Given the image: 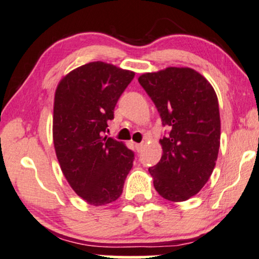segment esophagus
<instances>
[{"label": "esophagus", "instance_id": "34e87169", "mask_svg": "<svg viewBox=\"0 0 259 259\" xmlns=\"http://www.w3.org/2000/svg\"><path fill=\"white\" fill-rule=\"evenodd\" d=\"M143 147H145V145H143V143H135V148H136V150L137 152H142V149H143Z\"/></svg>", "mask_w": 259, "mask_h": 259}]
</instances>
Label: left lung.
<instances>
[{
	"label": "left lung",
	"mask_w": 259,
	"mask_h": 259,
	"mask_svg": "<svg viewBox=\"0 0 259 259\" xmlns=\"http://www.w3.org/2000/svg\"><path fill=\"white\" fill-rule=\"evenodd\" d=\"M139 82L169 129L160 139L161 159L148 169L154 188L168 201H186L204 186L217 163L221 130L217 93L190 68L143 74Z\"/></svg>",
	"instance_id": "left-lung-1"
}]
</instances>
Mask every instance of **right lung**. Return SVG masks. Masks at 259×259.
<instances>
[{"mask_svg": "<svg viewBox=\"0 0 259 259\" xmlns=\"http://www.w3.org/2000/svg\"><path fill=\"white\" fill-rule=\"evenodd\" d=\"M135 73L104 62H91L62 78L55 94L54 145L71 188L93 205L122 195L135 154L104 136L117 101Z\"/></svg>", "mask_w": 259, "mask_h": 259, "instance_id": "right-lung-1", "label": "right lung"}]
</instances>
